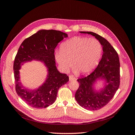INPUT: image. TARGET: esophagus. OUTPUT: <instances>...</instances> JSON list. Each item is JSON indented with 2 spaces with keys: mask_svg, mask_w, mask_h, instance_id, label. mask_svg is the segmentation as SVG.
Wrapping results in <instances>:
<instances>
[{
  "mask_svg": "<svg viewBox=\"0 0 135 135\" xmlns=\"http://www.w3.org/2000/svg\"><path fill=\"white\" fill-rule=\"evenodd\" d=\"M69 80L70 81H71V80H74L75 79V78H74V76H73V75H69Z\"/></svg>",
  "mask_w": 135,
  "mask_h": 135,
  "instance_id": "obj_1",
  "label": "esophagus"
}]
</instances>
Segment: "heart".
<instances>
[{
    "instance_id": "1",
    "label": "heart",
    "mask_w": 135,
    "mask_h": 135,
    "mask_svg": "<svg viewBox=\"0 0 135 135\" xmlns=\"http://www.w3.org/2000/svg\"><path fill=\"white\" fill-rule=\"evenodd\" d=\"M60 50L55 52V58L61 71L68 72L73 64L81 74H87L99 64L102 46L96 39L75 36L61 44Z\"/></svg>"
}]
</instances>
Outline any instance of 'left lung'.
<instances>
[{"label": "left lung", "mask_w": 135, "mask_h": 135, "mask_svg": "<svg viewBox=\"0 0 135 135\" xmlns=\"http://www.w3.org/2000/svg\"><path fill=\"white\" fill-rule=\"evenodd\" d=\"M80 33L95 36L103 46L102 58L91 74L78 79L79 86L75 95V100L82 108L97 110L107 105L118 90L120 84V62L117 52L107 39L91 31ZM104 81V87L96 90L94 84L98 80Z\"/></svg>", "instance_id": "left-lung-1"}]
</instances>
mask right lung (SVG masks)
Masks as SVG:
<instances>
[{"label": "right lung", "instance_id": "right-lung-1", "mask_svg": "<svg viewBox=\"0 0 135 135\" xmlns=\"http://www.w3.org/2000/svg\"><path fill=\"white\" fill-rule=\"evenodd\" d=\"M68 34L55 30H40L25 39L20 46L13 64L16 91L30 107L46 108L54 103L59 89L69 81L66 74L59 71L56 66L55 49ZM33 60L42 62L47 69L45 82L38 89L24 87L20 80L19 70L22 65Z\"/></svg>", "mask_w": 135, "mask_h": 135}]
</instances>
